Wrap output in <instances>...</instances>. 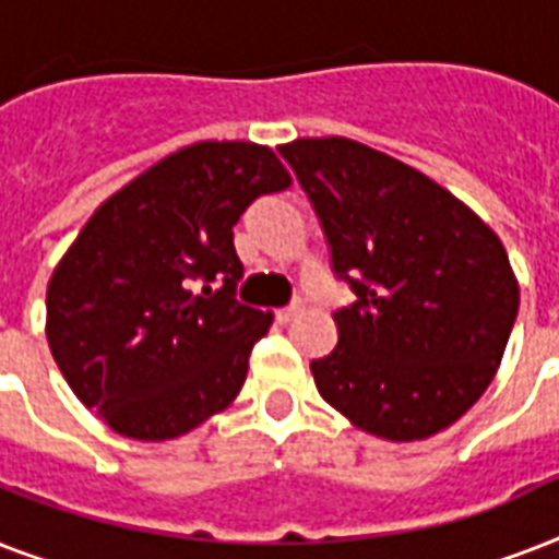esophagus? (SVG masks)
Masks as SVG:
<instances>
[{
  "label": "esophagus",
  "instance_id": "34e87169",
  "mask_svg": "<svg viewBox=\"0 0 559 559\" xmlns=\"http://www.w3.org/2000/svg\"><path fill=\"white\" fill-rule=\"evenodd\" d=\"M298 313H301V305H298V301L289 307H281V310H275V322L287 324V322H293Z\"/></svg>",
  "mask_w": 559,
  "mask_h": 559
}]
</instances>
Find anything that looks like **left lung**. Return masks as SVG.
Returning a JSON list of instances; mask_svg holds the SVG:
<instances>
[{
    "instance_id": "1",
    "label": "left lung",
    "mask_w": 559,
    "mask_h": 559,
    "mask_svg": "<svg viewBox=\"0 0 559 559\" xmlns=\"http://www.w3.org/2000/svg\"><path fill=\"white\" fill-rule=\"evenodd\" d=\"M322 223L331 270L357 301L310 362L350 424L420 441L455 424L493 380L520 313L502 240L420 170L348 139L281 144Z\"/></svg>"
}]
</instances>
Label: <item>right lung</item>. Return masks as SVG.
<instances>
[{
    "mask_svg": "<svg viewBox=\"0 0 559 559\" xmlns=\"http://www.w3.org/2000/svg\"><path fill=\"white\" fill-rule=\"evenodd\" d=\"M284 188L289 174L270 147L193 144L112 193L57 263L48 348L78 400L118 435L168 441L243 389L272 316L235 298V226Z\"/></svg>",
    "mask_w": 559,
    "mask_h": 559,
    "instance_id": "right-lung-1",
    "label": "right lung"
}]
</instances>
